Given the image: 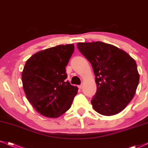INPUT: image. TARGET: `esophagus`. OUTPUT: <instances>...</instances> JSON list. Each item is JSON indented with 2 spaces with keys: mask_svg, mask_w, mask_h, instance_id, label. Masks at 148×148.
<instances>
[{
  "mask_svg": "<svg viewBox=\"0 0 148 148\" xmlns=\"http://www.w3.org/2000/svg\"><path fill=\"white\" fill-rule=\"evenodd\" d=\"M79 89H82V88H83L82 85H80V86H79Z\"/></svg>",
  "mask_w": 148,
  "mask_h": 148,
  "instance_id": "obj_1",
  "label": "esophagus"
}]
</instances>
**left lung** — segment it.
I'll return each mask as SVG.
<instances>
[{
    "label": "left lung",
    "instance_id": "8db88e82",
    "mask_svg": "<svg viewBox=\"0 0 148 148\" xmlns=\"http://www.w3.org/2000/svg\"><path fill=\"white\" fill-rule=\"evenodd\" d=\"M78 49L92 66L97 90L91 100L99 114L111 116L132 101L139 82L135 60L125 51L101 42H79Z\"/></svg>",
    "mask_w": 148,
    "mask_h": 148
}]
</instances>
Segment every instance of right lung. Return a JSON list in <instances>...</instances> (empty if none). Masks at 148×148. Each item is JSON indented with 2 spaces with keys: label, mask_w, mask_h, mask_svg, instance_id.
<instances>
[{
  "label": "right lung",
  "mask_w": 148,
  "mask_h": 148,
  "mask_svg": "<svg viewBox=\"0 0 148 148\" xmlns=\"http://www.w3.org/2000/svg\"><path fill=\"white\" fill-rule=\"evenodd\" d=\"M74 45H58L32 56L21 74L23 90L29 102L39 113L56 118L72 106L78 88L66 81L65 67Z\"/></svg>",
  "instance_id": "right-lung-1"
}]
</instances>
